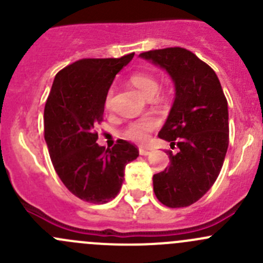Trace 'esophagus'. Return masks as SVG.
<instances>
[{"instance_id": "34e87169", "label": "esophagus", "mask_w": 263, "mask_h": 263, "mask_svg": "<svg viewBox=\"0 0 263 263\" xmlns=\"http://www.w3.org/2000/svg\"><path fill=\"white\" fill-rule=\"evenodd\" d=\"M139 151H140V155H142V156L150 155V153H151L150 150H147V148H144V147H140Z\"/></svg>"}]
</instances>
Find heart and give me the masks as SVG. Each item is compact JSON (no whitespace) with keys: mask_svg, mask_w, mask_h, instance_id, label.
<instances>
[{"mask_svg":"<svg viewBox=\"0 0 263 263\" xmlns=\"http://www.w3.org/2000/svg\"><path fill=\"white\" fill-rule=\"evenodd\" d=\"M129 82L132 84V86L136 87L139 90L140 94H142L144 97L151 98L155 95V92L159 89V82L155 78H153L151 75L144 72H137L129 78ZM110 104H112V95L109 94L105 98L104 105L107 109H109ZM158 127V121H156L154 117L147 116L144 118L139 119V121H135L132 123L128 124V127L124 131V137L131 141H137V142H144L147 139V134L151 132L153 129H155Z\"/></svg>","mask_w":263,"mask_h":263,"instance_id":"1","label":"heart"}]
</instances>
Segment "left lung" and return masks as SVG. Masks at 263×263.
Wrapping results in <instances>:
<instances>
[{
    "label": "left lung",
    "instance_id": "left-lung-1",
    "mask_svg": "<svg viewBox=\"0 0 263 263\" xmlns=\"http://www.w3.org/2000/svg\"><path fill=\"white\" fill-rule=\"evenodd\" d=\"M165 71L174 85V102L159 137L178 146L171 165L154 174V192L168 208L200 200L221 171L229 145L228 102L213 68L184 48L139 55Z\"/></svg>",
    "mask_w": 263,
    "mask_h": 263
}]
</instances>
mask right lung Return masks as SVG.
Masks as SVG:
<instances>
[{"instance_id":"1","label":"right lung","mask_w":263,"mask_h":263,"mask_svg":"<svg viewBox=\"0 0 263 263\" xmlns=\"http://www.w3.org/2000/svg\"><path fill=\"white\" fill-rule=\"evenodd\" d=\"M134 55L76 61L55 75L44 107V140L55 173L86 202L113 200L123 183L124 168L139 156L137 147L124 140L105 150L97 144L94 131L103 121L110 85Z\"/></svg>"}]
</instances>
